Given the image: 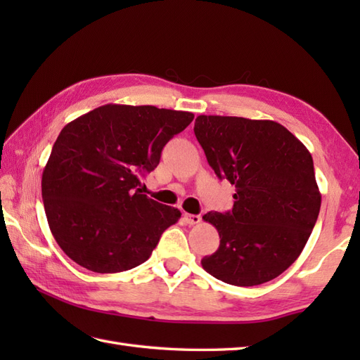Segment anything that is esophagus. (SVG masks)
<instances>
[{
    "label": "esophagus",
    "mask_w": 360,
    "mask_h": 360,
    "mask_svg": "<svg viewBox=\"0 0 360 360\" xmlns=\"http://www.w3.org/2000/svg\"><path fill=\"white\" fill-rule=\"evenodd\" d=\"M184 219H186V223L190 224V226L200 224V223H201V217H200V215H190V213H186Z\"/></svg>",
    "instance_id": "esophagus-1"
}]
</instances>
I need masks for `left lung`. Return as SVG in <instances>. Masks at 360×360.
I'll list each match as a JSON object with an SVG mask.
<instances>
[{"instance_id": "obj_1", "label": "left lung", "mask_w": 360, "mask_h": 360, "mask_svg": "<svg viewBox=\"0 0 360 360\" xmlns=\"http://www.w3.org/2000/svg\"><path fill=\"white\" fill-rule=\"evenodd\" d=\"M195 136L219 179L235 186L231 212H209L219 248L201 264L235 286L271 281L292 264L320 212L308 148L274 120L198 116Z\"/></svg>"}]
</instances>
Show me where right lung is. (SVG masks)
<instances>
[{
    "label": "right lung",
    "instance_id": "1",
    "mask_svg": "<svg viewBox=\"0 0 360 360\" xmlns=\"http://www.w3.org/2000/svg\"><path fill=\"white\" fill-rule=\"evenodd\" d=\"M193 114L151 105H103L60 131L43 170L41 196L57 244L98 274L142 264L181 212L142 195L165 143Z\"/></svg>",
    "mask_w": 360,
    "mask_h": 360
}]
</instances>
